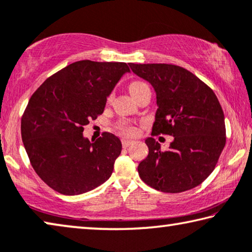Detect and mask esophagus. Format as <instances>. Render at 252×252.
<instances>
[{
	"label": "esophagus",
	"mask_w": 252,
	"mask_h": 252,
	"mask_svg": "<svg viewBox=\"0 0 252 252\" xmlns=\"http://www.w3.org/2000/svg\"><path fill=\"white\" fill-rule=\"evenodd\" d=\"M121 142H122V147H123V148H126V147H129L133 141L127 140V139H122Z\"/></svg>",
	"instance_id": "obj_1"
}]
</instances>
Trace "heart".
<instances>
[{
	"label": "heart",
	"mask_w": 252,
	"mask_h": 252,
	"mask_svg": "<svg viewBox=\"0 0 252 252\" xmlns=\"http://www.w3.org/2000/svg\"><path fill=\"white\" fill-rule=\"evenodd\" d=\"M146 86H148L146 83L140 82V81H134L129 85V91H130V93L132 94V96H134V95L137 94L139 91ZM111 98H112V95H110V96L107 97V102H110ZM117 129L121 133L127 134V135H132V134L137 133V129H135V126L130 125V123H127V122H119L117 126Z\"/></svg>",
	"instance_id": "b5f03b06"
}]
</instances>
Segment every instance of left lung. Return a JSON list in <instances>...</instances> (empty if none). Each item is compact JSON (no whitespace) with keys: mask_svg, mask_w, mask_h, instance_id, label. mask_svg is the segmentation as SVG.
<instances>
[{"mask_svg":"<svg viewBox=\"0 0 252 252\" xmlns=\"http://www.w3.org/2000/svg\"><path fill=\"white\" fill-rule=\"evenodd\" d=\"M154 86L158 110L151 135H173L162 151L148 138L139 176L163 193H182L202 184L214 170L225 146L224 114L217 95L189 70L171 63H129Z\"/></svg>","mask_w":252,"mask_h":252,"instance_id":"left-lung-1","label":"left lung"}]
</instances>
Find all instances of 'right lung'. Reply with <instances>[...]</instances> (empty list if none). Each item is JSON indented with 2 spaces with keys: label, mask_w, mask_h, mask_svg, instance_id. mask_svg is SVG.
<instances>
[{
  "label": "right lung",
  "mask_w": 252,
  "mask_h": 252,
  "mask_svg": "<svg viewBox=\"0 0 252 252\" xmlns=\"http://www.w3.org/2000/svg\"><path fill=\"white\" fill-rule=\"evenodd\" d=\"M126 71V63L79 61L48 77L30 97L21 119L22 141L31 166L50 189L79 195L110 178L121 141L104 132L91 142L83 131L103 113Z\"/></svg>",
  "instance_id": "right-lung-1"
}]
</instances>
